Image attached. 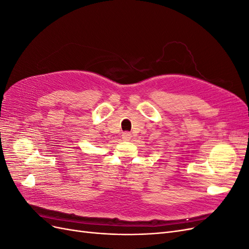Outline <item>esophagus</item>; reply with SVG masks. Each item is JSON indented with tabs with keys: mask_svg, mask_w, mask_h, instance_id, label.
I'll return each instance as SVG.
<instances>
[{
	"mask_svg": "<svg viewBox=\"0 0 249 249\" xmlns=\"http://www.w3.org/2000/svg\"><path fill=\"white\" fill-rule=\"evenodd\" d=\"M122 136L124 141H129L132 138V134L130 132H124V133H123Z\"/></svg>",
	"mask_w": 249,
	"mask_h": 249,
	"instance_id": "esophagus-1",
	"label": "esophagus"
}]
</instances>
